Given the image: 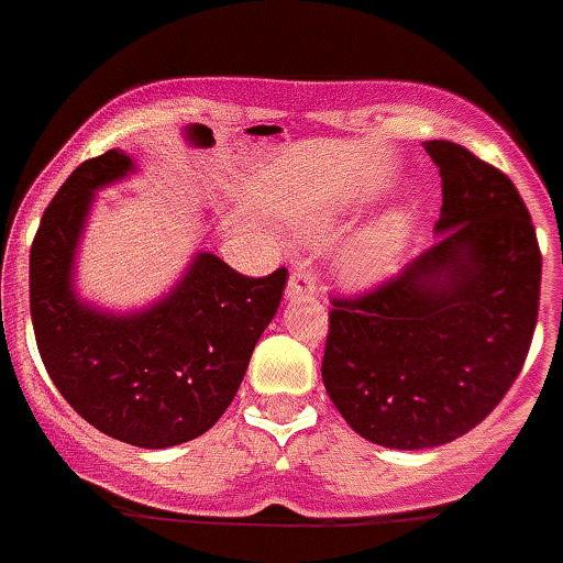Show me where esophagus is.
<instances>
[{
	"instance_id": "1",
	"label": "esophagus",
	"mask_w": 563,
	"mask_h": 563,
	"mask_svg": "<svg viewBox=\"0 0 563 563\" xmlns=\"http://www.w3.org/2000/svg\"><path fill=\"white\" fill-rule=\"evenodd\" d=\"M288 297H311L317 291V277L311 275V268L300 266L291 272V277H288Z\"/></svg>"
}]
</instances>
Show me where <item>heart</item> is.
<instances>
[{
	"label": "heart",
	"mask_w": 563,
	"mask_h": 563,
	"mask_svg": "<svg viewBox=\"0 0 563 563\" xmlns=\"http://www.w3.org/2000/svg\"><path fill=\"white\" fill-rule=\"evenodd\" d=\"M405 234H408L405 218H390L388 223H383L374 234L363 238V241L345 254V261H342L345 275L356 283H368L376 280V277H383L394 266L397 254L402 252Z\"/></svg>",
	"instance_id": "1"
}]
</instances>
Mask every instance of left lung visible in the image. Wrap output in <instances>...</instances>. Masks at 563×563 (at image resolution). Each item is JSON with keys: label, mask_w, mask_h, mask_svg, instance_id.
Returning a JSON list of instances; mask_svg holds the SVG:
<instances>
[{"label": "left lung", "mask_w": 563, "mask_h": 563, "mask_svg": "<svg viewBox=\"0 0 563 563\" xmlns=\"http://www.w3.org/2000/svg\"><path fill=\"white\" fill-rule=\"evenodd\" d=\"M442 178L437 243L397 277L334 297L322 385L363 439L397 451L453 442L496 408L530 351L541 252L501 169L424 141Z\"/></svg>", "instance_id": "obj_1"}]
</instances>
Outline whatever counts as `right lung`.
Instances as JSON below:
<instances>
[{
  "mask_svg": "<svg viewBox=\"0 0 563 563\" xmlns=\"http://www.w3.org/2000/svg\"><path fill=\"white\" fill-rule=\"evenodd\" d=\"M133 173L121 150L85 161L42 214L31 246V317L38 354L78 417L135 448L207 433L232 405L286 288V268L246 277L200 252L169 297L135 314H104L73 291V257L92 192Z\"/></svg>",
  "mask_w": 563,
  "mask_h": 563,
  "instance_id": "obj_1",
  "label": "right lung"
}]
</instances>
